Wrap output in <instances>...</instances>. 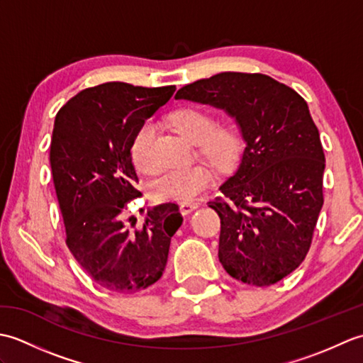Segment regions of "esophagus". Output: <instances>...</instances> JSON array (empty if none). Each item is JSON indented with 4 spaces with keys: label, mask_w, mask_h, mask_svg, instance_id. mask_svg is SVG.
Returning <instances> with one entry per match:
<instances>
[{
    "label": "esophagus",
    "mask_w": 363,
    "mask_h": 363,
    "mask_svg": "<svg viewBox=\"0 0 363 363\" xmlns=\"http://www.w3.org/2000/svg\"><path fill=\"white\" fill-rule=\"evenodd\" d=\"M198 206H199L198 203H181V206H179V211H181V213L187 215V213H190L191 211H195Z\"/></svg>",
    "instance_id": "esophagus-1"
}]
</instances>
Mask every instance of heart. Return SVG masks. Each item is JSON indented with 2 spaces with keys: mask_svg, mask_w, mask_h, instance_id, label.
Instances as JSON below:
<instances>
[{
  "mask_svg": "<svg viewBox=\"0 0 363 363\" xmlns=\"http://www.w3.org/2000/svg\"><path fill=\"white\" fill-rule=\"evenodd\" d=\"M169 123L189 142L198 145L199 152L215 167L228 168L235 162L240 150L237 130L233 126L217 125L212 113L198 107H184L169 117ZM156 142L157 126L151 120L143 121L130 143V156L145 174H151L159 168ZM213 177L212 169L203 164L169 168L154 181L152 196L157 201L190 203L211 186Z\"/></svg>",
  "mask_w": 363,
  "mask_h": 363,
  "instance_id": "b5f03b06",
  "label": "heart"
}]
</instances>
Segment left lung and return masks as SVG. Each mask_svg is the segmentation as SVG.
I'll use <instances>...</instances> for the list:
<instances>
[{
  "mask_svg": "<svg viewBox=\"0 0 363 363\" xmlns=\"http://www.w3.org/2000/svg\"><path fill=\"white\" fill-rule=\"evenodd\" d=\"M177 99L225 109L245 150L209 201L221 221L218 259L234 279L268 287L303 264L325 203V152L304 98L262 73L225 72L187 84Z\"/></svg>",
  "mask_w": 363,
  "mask_h": 363,
  "instance_id": "left-lung-1",
  "label": "left lung"
}]
</instances>
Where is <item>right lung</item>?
<instances>
[{
  "mask_svg": "<svg viewBox=\"0 0 363 363\" xmlns=\"http://www.w3.org/2000/svg\"><path fill=\"white\" fill-rule=\"evenodd\" d=\"M174 90L99 84L74 95L54 121L50 164L65 242L84 272L111 291L137 293L157 282L182 225L173 203L151 209L142 228L125 217L128 203L142 196L130 156L134 134Z\"/></svg>",
  "mask_w": 363,
  "mask_h": 363,
  "instance_id": "1",
  "label": "right lung"
}]
</instances>
